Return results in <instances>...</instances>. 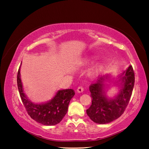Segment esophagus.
Wrapping results in <instances>:
<instances>
[{
	"label": "esophagus",
	"mask_w": 149,
	"mask_h": 149,
	"mask_svg": "<svg viewBox=\"0 0 149 149\" xmlns=\"http://www.w3.org/2000/svg\"><path fill=\"white\" fill-rule=\"evenodd\" d=\"M83 91H84V88H83V87H79L77 89V93H82Z\"/></svg>",
	"instance_id": "esophagus-1"
}]
</instances>
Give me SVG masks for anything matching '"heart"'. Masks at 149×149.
<instances>
[{
	"label": "heart",
	"instance_id": "obj_1",
	"mask_svg": "<svg viewBox=\"0 0 149 149\" xmlns=\"http://www.w3.org/2000/svg\"><path fill=\"white\" fill-rule=\"evenodd\" d=\"M90 62V60H86V62ZM99 65H96V66L94 68H93V70H92V73H94V72H97L98 70H99Z\"/></svg>",
	"mask_w": 149,
	"mask_h": 149
}]
</instances>
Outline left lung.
I'll list each match as a JSON object with an SVG mask.
<instances>
[{"instance_id":"left-lung-1","label":"left lung","mask_w":149,"mask_h":149,"mask_svg":"<svg viewBox=\"0 0 149 149\" xmlns=\"http://www.w3.org/2000/svg\"><path fill=\"white\" fill-rule=\"evenodd\" d=\"M110 74L100 75L97 81L89 86L92 103L86 110L87 114L92 121L99 124L110 123L122 116L130 102L134 87L135 75L132 65L123 71L115 82L120 91L114 98L107 95L108 84L106 82L110 81Z\"/></svg>"}]
</instances>
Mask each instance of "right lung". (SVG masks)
I'll return each instance as SVG.
<instances>
[{
	"mask_svg": "<svg viewBox=\"0 0 149 149\" xmlns=\"http://www.w3.org/2000/svg\"><path fill=\"white\" fill-rule=\"evenodd\" d=\"M17 84L22 102L30 117L45 125H54L61 122L68 112L70 100L75 95L74 91L71 89L58 90L53 98L47 102L36 104L31 102L24 93L20 67L17 72Z\"/></svg>",
	"mask_w": 149,
	"mask_h": 149,
	"instance_id": "add662e5",
	"label": "right lung"
}]
</instances>
